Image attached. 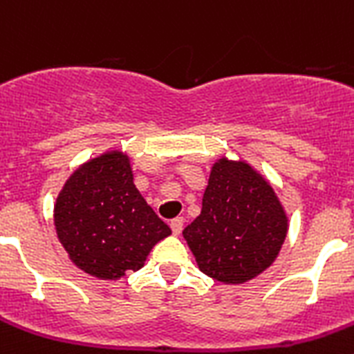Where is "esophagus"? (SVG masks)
<instances>
[{
  "mask_svg": "<svg viewBox=\"0 0 354 354\" xmlns=\"http://www.w3.org/2000/svg\"><path fill=\"white\" fill-rule=\"evenodd\" d=\"M183 225H184V218H174V220L170 221L171 232H174L175 236H179V234L183 232Z\"/></svg>",
  "mask_w": 354,
  "mask_h": 354,
  "instance_id": "obj_1",
  "label": "esophagus"
}]
</instances>
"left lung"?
Here are the masks:
<instances>
[{
  "label": "left lung",
  "instance_id": "1",
  "mask_svg": "<svg viewBox=\"0 0 354 354\" xmlns=\"http://www.w3.org/2000/svg\"><path fill=\"white\" fill-rule=\"evenodd\" d=\"M200 271L243 283L270 268L287 236V216L270 183L245 161L214 162L202 212L184 228Z\"/></svg>",
  "mask_w": 354,
  "mask_h": 354
}]
</instances>
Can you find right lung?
I'll return each instance as SVG.
<instances>
[{"label": "right lung", "instance_id": "add662e5", "mask_svg": "<svg viewBox=\"0 0 354 354\" xmlns=\"http://www.w3.org/2000/svg\"><path fill=\"white\" fill-rule=\"evenodd\" d=\"M55 227L71 261L102 280L138 271L152 246L171 234L134 186L129 158L117 150L68 177L56 198Z\"/></svg>", "mask_w": 354, "mask_h": 354}]
</instances>
